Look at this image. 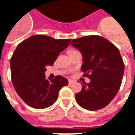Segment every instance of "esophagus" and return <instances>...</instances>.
<instances>
[{"mask_svg":"<svg viewBox=\"0 0 135 135\" xmlns=\"http://www.w3.org/2000/svg\"><path fill=\"white\" fill-rule=\"evenodd\" d=\"M74 83V80H71V79H69V80H68V83H69V85H72V84H73Z\"/></svg>","mask_w":135,"mask_h":135,"instance_id":"34e87169","label":"esophagus"}]
</instances>
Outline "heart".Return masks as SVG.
<instances>
[{
  "label": "heart",
  "instance_id": "obj_1",
  "mask_svg": "<svg viewBox=\"0 0 135 135\" xmlns=\"http://www.w3.org/2000/svg\"><path fill=\"white\" fill-rule=\"evenodd\" d=\"M73 50H70V51H73Z\"/></svg>",
  "mask_w": 135,
  "mask_h": 135
}]
</instances>
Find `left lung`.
<instances>
[{"instance_id":"1","label":"left lung","mask_w":135,"mask_h":135,"mask_svg":"<svg viewBox=\"0 0 135 135\" xmlns=\"http://www.w3.org/2000/svg\"><path fill=\"white\" fill-rule=\"evenodd\" d=\"M71 44L81 52L83 76L91 80L83 83L82 90L75 94L76 100L87 110L103 109L117 95L122 81L124 63L119 49L98 35L72 40Z\"/></svg>"}]
</instances>
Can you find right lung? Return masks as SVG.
<instances>
[{"label": "right lung", "instance_id": "add662e5", "mask_svg": "<svg viewBox=\"0 0 135 135\" xmlns=\"http://www.w3.org/2000/svg\"><path fill=\"white\" fill-rule=\"evenodd\" d=\"M71 40L36 35L18 45L10 61L11 80L26 104L37 109L50 107L57 100L60 89L68 85V80L62 76L46 79L45 72L46 66L53 65Z\"/></svg>", "mask_w": 135, "mask_h": 135}]
</instances>
